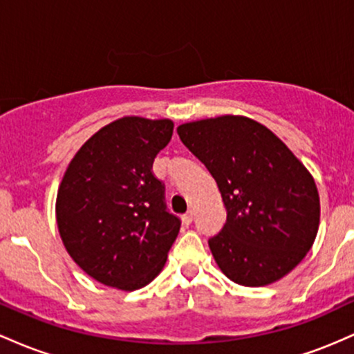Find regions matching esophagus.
Returning a JSON list of instances; mask_svg holds the SVG:
<instances>
[{
	"label": "esophagus",
	"mask_w": 354,
	"mask_h": 354,
	"mask_svg": "<svg viewBox=\"0 0 354 354\" xmlns=\"http://www.w3.org/2000/svg\"><path fill=\"white\" fill-rule=\"evenodd\" d=\"M192 221H194V212H192V210H189V212L185 214L184 217H182V224L187 225V227H189V225L192 224Z\"/></svg>",
	"instance_id": "esophagus-1"
}]
</instances>
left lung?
I'll list each match as a JSON object with an SVG mask.
<instances>
[{
    "instance_id": "1",
    "label": "left lung",
    "mask_w": 354,
    "mask_h": 354,
    "mask_svg": "<svg viewBox=\"0 0 354 354\" xmlns=\"http://www.w3.org/2000/svg\"><path fill=\"white\" fill-rule=\"evenodd\" d=\"M177 133L221 190L227 221L209 248L234 283L279 281L311 249L319 194L303 162L268 127L242 115L189 122Z\"/></svg>"
}]
</instances>
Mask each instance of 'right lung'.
Instances as JSON below:
<instances>
[{"label":"right lung","instance_id":"add662e5","mask_svg":"<svg viewBox=\"0 0 354 354\" xmlns=\"http://www.w3.org/2000/svg\"><path fill=\"white\" fill-rule=\"evenodd\" d=\"M174 122L122 117L102 127L66 167L57 194V224L71 259L98 283L135 291L165 266L180 221L167 212L153 158Z\"/></svg>","mask_w":354,"mask_h":354}]
</instances>
